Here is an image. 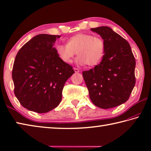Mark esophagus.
Segmentation results:
<instances>
[{
  "instance_id": "obj_1",
  "label": "esophagus",
  "mask_w": 151,
  "mask_h": 151,
  "mask_svg": "<svg viewBox=\"0 0 151 151\" xmlns=\"http://www.w3.org/2000/svg\"><path fill=\"white\" fill-rule=\"evenodd\" d=\"M73 70H74V71H75V72H76V73H78V72H79V69H78V68H73Z\"/></svg>"
}]
</instances>
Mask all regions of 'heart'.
<instances>
[{"label":"heart","mask_w":151,"mask_h":151,"mask_svg":"<svg viewBox=\"0 0 151 151\" xmlns=\"http://www.w3.org/2000/svg\"><path fill=\"white\" fill-rule=\"evenodd\" d=\"M56 51L66 63H72L76 52L79 56L76 60L79 64L94 66L101 62L104 55V42L99 37L80 33L71 37L67 45H56Z\"/></svg>","instance_id":"b5f03b06"}]
</instances>
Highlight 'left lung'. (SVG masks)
<instances>
[{"label":"left lung","instance_id":"8db88e82","mask_svg":"<svg viewBox=\"0 0 151 151\" xmlns=\"http://www.w3.org/2000/svg\"><path fill=\"white\" fill-rule=\"evenodd\" d=\"M91 30L104 40V55L100 64L82 72L89 97L102 109L118 106L128 100L135 86L134 56L129 42L110 27Z\"/></svg>","mask_w":151,"mask_h":151}]
</instances>
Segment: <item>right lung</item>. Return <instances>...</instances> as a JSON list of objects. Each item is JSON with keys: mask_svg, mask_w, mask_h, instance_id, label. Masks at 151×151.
<instances>
[{"mask_svg": "<svg viewBox=\"0 0 151 151\" xmlns=\"http://www.w3.org/2000/svg\"><path fill=\"white\" fill-rule=\"evenodd\" d=\"M60 37L36 35L17 53L12 73L14 94L27 110L46 113L58 106L64 84L74 73L54 47Z\"/></svg>", "mask_w": 151, "mask_h": 151, "instance_id": "obj_1", "label": "right lung"}]
</instances>
